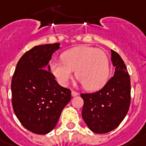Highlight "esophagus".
<instances>
[{"label": "esophagus", "mask_w": 146, "mask_h": 146, "mask_svg": "<svg viewBox=\"0 0 146 146\" xmlns=\"http://www.w3.org/2000/svg\"><path fill=\"white\" fill-rule=\"evenodd\" d=\"M79 93L78 92H76L74 91H72V97H76V96H78Z\"/></svg>", "instance_id": "obj_1"}]
</instances>
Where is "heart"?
<instances>
[{
  "label": "heart",
  "mask_w": 146,
  "mask_h": 146,
  "mask_svg": "<svg viewBox=\"0 0 146 146\" xmlns=\"http://www.w3.org/2000/svg\"><path fill=\"white\" fill-rule=\"evenodd\" d=\"M61 62H52L50 69L58 82L66 85L75 71V76L84 88L95 91L102 88L110 74L107 54L101 49L89 46H76L65 51Z\"/></svg>",
  "instance_id": "b5f03b06"
}]
</instances>
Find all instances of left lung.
Listing matches in <instances>:
<instances>
[{"label": "left lung", "instance_id": "obj_1", "mask_svg": "<svg viewBox=\"0 0 146 146\" xmlns=\"http://www.w3.org/2000/svg\"><path fill=\"white\" fill-rule=\"evenodd\" d=\"M114 75L102 89L81 94L82 118L92 132L107 133L119 126L129 111L131 100L130 77L120 55L111 50Z\"/></svg>", "mask_w": 146, "mask_h": 146}]
</instances>
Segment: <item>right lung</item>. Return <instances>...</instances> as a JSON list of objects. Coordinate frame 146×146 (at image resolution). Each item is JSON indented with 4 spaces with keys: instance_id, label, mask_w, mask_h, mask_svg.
<instances>
[{
    "instance_id": "obj_1",
    "label": "right lung",
    "mask_w": 146,
    "mask_h": 146,
    "mask_svg": "<svg viewBox=\"0 0 146 146\" xmlns=\"http://www.w3.org/2000/svg\"><path fill=\"white\" fill-rule=\"evenodd\" d=\"M59 46L46 44L27 51L17 62L11 81L14 113L25 128L39 135L55 128L72 99L71 90L59 85L49 72L48 62Z\"/></svg>"
}]
</instances>
